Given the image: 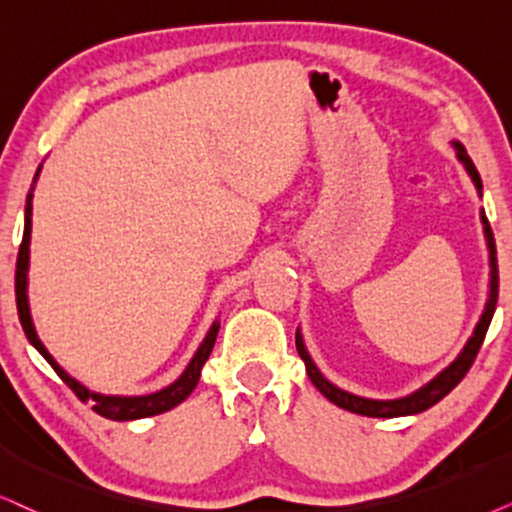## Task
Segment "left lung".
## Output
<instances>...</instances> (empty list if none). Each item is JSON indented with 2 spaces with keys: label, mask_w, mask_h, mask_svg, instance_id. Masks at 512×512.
<instances>
[{
  "label": "left lung",
  "mask_w": 512,
  "mask_h": 512,
  "mask_svg": "<svg viewBox=\"0 0 512 512\" xmlns=\"http://www.w3.org/2000/svg\"><path fill=\"white\" fill-rule=\"evenodd\" d=\"M456 146V155L458 160L465 165V170H468L470 179L475 181V189L480 191L482 196V179H480V172H477V167L472 165L470 155L465 153V148L454 141ZM482 224H484V236H487V248H489V267H491V278H489V300H487V307H484V312L480 316V321H477L475 326V333H472V338L468 340V345L463 347V352L458 354V359L454 364H449L444 368L442 373L437 375V378H432L428 385H423L420 390H416L409 397H401V399H366V397H357V394L352 392H345L340 390V387H335L333 383H328L326 378H323L319 368L314 366L312 357L307 354V349H304V342H302V335L300 331L295 333V345H297V354H300L304 366H307V375L309 380H312L316 390H319L323 397L328 401H333L335 406H340V409L345 411H352V413H359V416H371V418H397V416H413V413H420L425 409H430V406H435L439 399H444L446 394H449L454 387L461 383L465 378V373L470 371L472 361H475L477 352H480L482 342H484V335H487V328L491 323V316H494V309H496V300H498V267H496V243H494V234H491V226H489V219L487 215H482Z\"/></svg>",
  "instance_id": "left-lung-1"
}]
</instances>
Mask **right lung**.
<instances>
[{
    "instance_id": "right-lung-1",
    "label": "right lung",
    "mask_w": 512,
    "mask_h": 512,
    "mask_svg": "<svg viewBox=\"0 0 512 512\" xmlns=\"http://www.w3.org/2000/svg\"><path fill=\"white\" fill-rule=\"evenodd\" d=\"M37 179V174H35ZM30 229H32V191L25 198V229H23V241L21 248H18V260H16V307H18V319H21V326L28 340L35 345L37 352L42 354L44 359L49 361L51 368L58 373V378L66 383L70 390L77 394V399L82 404H92V409L99 413L103 418L111 420H137V418H148V416H158V413H165L174 409V406L181 404L189 394L193 392V387L198 385L200 380V368H203L205 361H208L212 347H215L217 333H219V321L212 323L210 333L205 335L203 345L198 347V352L193 354L191 364L186 366V371L179 375L177 380L165 390L153 392V394H144V397H106V394H96L87 387L77 383L75 378L63 371L61 366L56 364L54 357L47 352V347L42 345V340L37 338L35 326H32L30 319V307H28V257H30Z\"/></svg>"
}]
</instances>
